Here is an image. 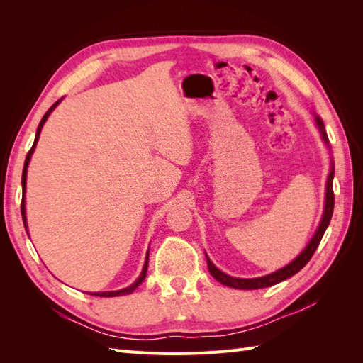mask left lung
<instances>
[{"label": "left lung", "mask_w": 363, "mask_h": 363, "mask_svg": "<svg viewBox=\"0 0 363 363\" xmlns=\"http://www.w3.org/2000/svg\"><path fill=\"white\" fill-rule=\"evenodd\" d=\"M316 119V124L318 127H320L321 130V135H323V139L327 142V135H325V130H324V123L321 121V118H315ZM333 168L330 171V174H328V179H327V191H325V207H324V215H323V219H321V224L320 227H318L315 236L312 238V240L309 244H307V247L303 250L301 255L296 257L294 262H291L289 265H286L284 268L272 272V274H268V276L265 277H257V279H236V277H232V276H227V274H224L223 271H219L213 263L211 262V259H208L207 256V268H208V272L212 274V276L219 281L225 284V286H230V288H235V289H260V288H268V286H272V284H277L283 280H286L289 277H292L294 274L298 272L301 268L306 267V263L309 262L313 256V252L316 251L318 245H320L321 239L325 233V230L328 227V224H330V219H332V215H333V207H335V194H333Z\"/></svg>", "instance_id": "1"}]
</instances>
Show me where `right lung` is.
<instances>
[{"label": "right lung", "instance_id": "obj_1", "mask_svg": "<svg viewBox=\"0 0 363 363\" xmlns=\"http://www.w3.org/2000/svg\"><path fill=\"white\" fill-rule=\"evenodd\" d=\"M60 103V100H57L56 103H54L50 108H48V112L43 115V118L40 119V123H39V127H38V131H36V138H35V144H33V147L30 148V151H28V155H27V157H26V163H24V169H23V189H24V194H26V180H27V168H28V162H30V157H31V155H33V151H35V147H36V144H38V139H39V135H40V130H42V127H43V124H45V121H47V118L50 116V113L54 111V107H56L57 104ZM24 199L26 196H23V201H21V215H23V221H24V227H27V218H26V201H24ZM147 269H148V255H147V259H145V265H144V269H142V272H140V276H139V279L133 283V284H130L128 288H124V289H121V291H111V292H92L91 295H95V296H119V295H127V294H130V292H133L139 284L144 281V279H145V276H147Z\"/></svg>", "mask_w": 363, "mask_h": 363}]
</instances>
